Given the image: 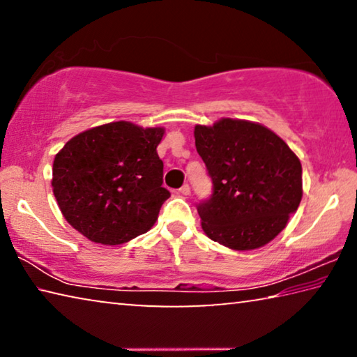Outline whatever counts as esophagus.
Returning a JSON list of instances; mask_svg holds the SVG:
<instances>
[{
    "label": "esophagus",
    "instance_id": "esophagus-1",
    "mask_svg": "<svg viewBox=\"0 0 357 357\" xmlns=\"http://www.w3.org/2000/svg\"><path fill=\"white\" fill-rule=\"evenodd\" d=\"M179 193H181V195H184V197L190 195V187H189V184H184L183 187H181V189H179Z\"/></svg>",
    "mask_w": 357,
    "mask_h": 357
}]
</instances>
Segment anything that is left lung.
Here are the masks:
<instances>
[{
    "label": "left lung",
    "mask_w": 357,
    "mask_h": 357,
    "mask_svg": "<svg viewBox=\"0 0 357 357\" xmlns=\"http://www.w3.org/2000/svg\"><path fill=\"white\" fill-rule=\"evenodd\" d=\"M195 146L214 193L198 204L209 239L231 250H255L287 227L302 198L299 157L266 126L220 118L197 124Z\"/></svg>",
    "instance_id": "8db88e82"
}]
</instances>
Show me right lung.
Here are the masks:
<instances>
[{"mask_svg": "<svg viewBox=\"0 0 357 357\" xmlns=\"http://www.w3.org/2000/svg\"><path fill=\"white\" fill-rule=\"evenodd\" d=\"M164 128L130 121L72 137L53 160L52 187L64 219L96 244L118 245L146 233L170 197L157 146Z\"/></svg>", "mask_w": 357, "mask_h": 357, "instance_id": "right-lung-1", "label": "right lung"}]
</instances>
